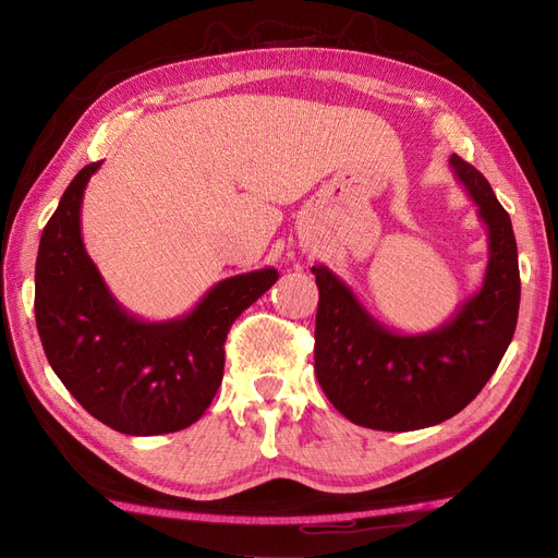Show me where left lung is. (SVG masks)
Returning <instances> with one entry per match:
<instances>
[{"mask_svg": "<svg viewBox=\"0 0 558 558\" xmlns=\"http://www.w3.org/2000/svg\"><path fill=\"white\" fill-rule=\"evenodd\" d=\"M449 165L486 226L488 263L480 291L447 324L393 332L332 269L312 267L316 379L335 410L356 426L404 433L442 424L475 400L512 342L521 298L512 221L475 167L459 156Z\"/></svg>", "mask_w": 558, "mask_h": 558, "instance_id": "obj_1", "label": "left lung"}]
</instances>
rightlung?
<instances>
[{"label": "right lung", "instance_id": "right-lung-1", "mask_svg": "<svg viewBox=\"0 0 558 558\" xmlns=\"http://www.w3.org/2000/svg\"><path fill=\"white\" fill-rule=\"evenodd\" d=\"M102 162L66 185L41 232L35 314L46 359L88 414L125 435L189 428L223 379L226 337L279 279L275 267L228 277L170 320H144L113 298L81 238L83 191Z\"/></svg>", "mask_w": 558, "mask_h": 558}]
</instances>
